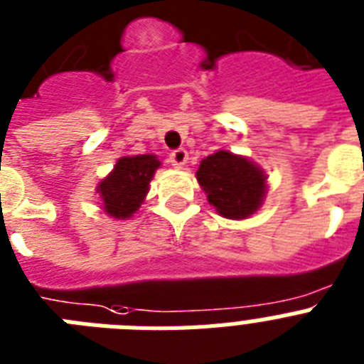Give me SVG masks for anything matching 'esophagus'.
Segmentation results:
<instances>
[{"label": "esophagus", "mask_w": 364, "mask_h": 364, "mask_svg": "<svg viewBox=\"0 0 364 364\" xmlns=\"http://www.w3.org/2000/svg\"><path fill=\"white\" fill-rule=\"evenodd\" d=\"M188 161V154H187V149H176V151H172L170 154V163H172L173 168H183L185 164H187Z\"/></svg>", "instance_id": "34e87169"}]
</instances>
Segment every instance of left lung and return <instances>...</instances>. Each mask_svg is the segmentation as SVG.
<instances>
[{
	"instance_id": "8db88e82",
	"label": "left lung",
	"mask_w": 364,
	"mask_h": 364,
	"mask_svg": "<svg viewBox=\"0 0 364 364\" xmlns=\"http://www.w3.org/2000/svg\"><path fill=\"white\" fill-rule=\"evenodd\" d=\"M207 201L220 216L246 220L261 209L268 191V176L244 155L218 149L200 163L196 172Z\"/></svg>"
}]
</instances>
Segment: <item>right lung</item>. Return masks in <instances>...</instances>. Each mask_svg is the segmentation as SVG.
Wrapping results in <instances>:
<instances>
[{
  "label": "right lung",
  "instance_id": "right-lung-1",
  "mask_svg": "<svg viewBox=\"0 0 364 364\" xmlns=\"http://www.w3.org/2000/svg\"><path fill=\"white\" fill-rule=\"evenodd\" d=\"M157 168H161V161L154 154L118 159L96 187L103 213L114 220L131 218L144 203Z\"/></svg>",
  "mask_w": 364,
  "mask_h": 364
}]
</instances>
